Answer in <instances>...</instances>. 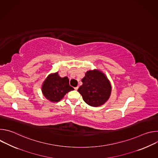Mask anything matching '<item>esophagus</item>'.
<instances>
[{
	"label": "esophagus",
	"mask_w": 158,
	"mask_h": 158,
	"mask_svg": "<svg viewBox=\"0 0 158 158\" xmlns=\"http://www.w3.org/2000/svg\"><path fill=\"white\" fill-rule=\"evenodd\" d=\"M78 88H79V87L78 86H77V87H74V89L76 90V91H77V90L78 89Z\"/></svg>",
	"instance_id": "esophagus-1"
}]
</instances>
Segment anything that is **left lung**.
I'll return each instance as SVG.
<instances>
[{"label":"left lung","instance_id":"left-lung-1","mask_svg":"<svg viewBox=\"0 0 158 158\" xmlns=\"http://www.w3.org/2000/svg\"><path fill=\"white\" fill-rule=\"evenodd\" d=\"M82 82V85L77 91L88 105L100 106L109 98L112 87L107 77L101 71L97 69L87 71Z\"/></svg>","mask_w":158,"mask_h":158}]
</instances>
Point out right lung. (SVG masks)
Listing matches in <instances>:
<instances>
[{"label": "right lung", "instance_id": "right-lung-1", "mask_svg": "<svg viewBox=\"0 0 158 158\" xmlns=\"http://www.w3.org/2000/svg\"><path fill=\"white\" fill-rule=\"evenodd\" d=\"M73 90L74 88L69 85L68 77H60L58 73L49 74L42 85L44 96L52 102L60 101L65 94Z\"/></svg>", "mask_w": 158, "mask_h": 158}]
</instances>
